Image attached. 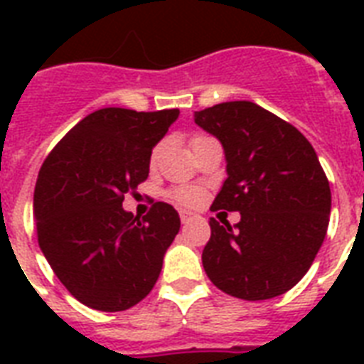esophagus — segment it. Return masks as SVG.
<instances>
[{"label":"esophagus","mask_w":364,"mask_h":364,"mask_svg":"<svg viewBox=\"0 0 364 364\" xmlns=\"http://www.w3.org/2000/svg\"><path fill=\"white\" fill-rule=\"evenodd\" d=\"M179 217H181V223H185V225H187V223H191L194 219V213H191V211H187V210H181L179 211Z\"/></svg>","instance_id":"esophagus-1"}]
</instances>
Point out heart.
I'll list each match as a JSON object with an SVG mask.
<instances>
[{
  "mask_svg": "<svg viewBox=\"0 0 364 364\" xmlns=\"http://www.w3.org/2000/svg\"><path fill=\"white\" fill-rule=\"evenodd\" d=\"M198 137L202 136H196L193 141H196ZM156 156H159V147L154 149L153 154H151V162H153V164H154V160H156ZM171 198L183 205H196L200 200H202V191L196 187H177L171 191Z\"/></svg>",
  "mask_w": 364,
  "mask_h": 364,
  "instance_id": "b5f03b06",
  "label": "heart"
}]
</instances>
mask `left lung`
<instances>
[{"instance_id": "obj_1", "label": "left lung", "mask_w": 364, "mask_h": 364, "mask_svg": "<svg viewBox=\"0 0 364 364\" xmlns=\"http://www.w3.org/2000/svg\"><path fill=\"white\" fill-rule=\"evenodd\" d=\"M194 122L221 141L227 160L211 208L242 215L234 228L210 219L205 274L236 299L287 293L327 234L331 187L316 151L293 124L245 100L194 111Z\"/></svg>"}]
</instances>
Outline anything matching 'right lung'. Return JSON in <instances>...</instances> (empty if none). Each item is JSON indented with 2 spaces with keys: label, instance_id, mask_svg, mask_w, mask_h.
<instances>
[{
  "label": "right lung",
  "instance_id": "add662e5",
  "mask_svg": "<svg viewBox=\"0 0 364 364\" xmlns=\"http://www.w3.org/2000/svg\"><path fill=\"white\" fill-rule=\"evenodd\" d=\"M177 117L179 109L94 111L43 162L33 193L39 247L64 287L88 308L128 310L159 279L179 215L156 202L139 219L122 200L147 179L153 147Z\"/></svg>",
  "mask_w": 364,
  "mask_h": 364
}]
</instances>
